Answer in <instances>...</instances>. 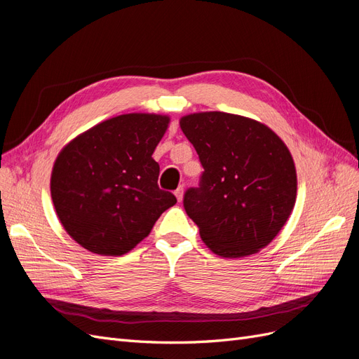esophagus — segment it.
<instances>
[{
	"label": "esophagus",
	"mask_w": 359,
	"mask_h": 359,
	"mask_svg": "<svg viewBox=\"0 0 359 359\" xmlns=\"http://www.w3.org/2000/svg\"><path fill=\"white\" fill-rule=\"evenodd\" d=\"M182 194H184V186H180V187L175 190V196H177L178 202L182 201Z\"/></svg>",
	"instance_id": "obj_1"
}]
</instances>
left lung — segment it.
I'll use <instances>...</instances> for the list:
<instances>
[{"instance_id":"8db88e82","label":"left lung","mask_w":359,"mask_h":359,"mask_svg":"<svg viewBox=\"0 0 359 359\" xmlns=\"http://www.w3.org/2000/svg\"><path fill=\"white\" fill-rule=\"evenodd\" d=\"M199 156L198 187L184 193V210L215 255L243 257L268 245L297 199V172L287 147L255 119L226 112L181 118Z\"/></svg>"}]
</instances>
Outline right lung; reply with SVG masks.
Instances as JSON below:
<instances>
[{"label": "right lung", "instance_id": "obj_1", "mask_svg": "<svg viewBox=\"0 0 359 359\" xmlns=\"http://www.w3.org/2000/svg\"><path fill=\"white\" fill-rule=\"evenodd\" d=\"M168 116L126 114L73 139L57 157L50 194L64 229L93 253L121 256L149 235L177 198L151 157Z\"/></svg>", "mask_w": 359, "mask_h": 359}]
</instances>
